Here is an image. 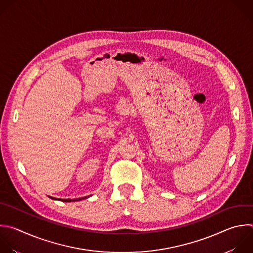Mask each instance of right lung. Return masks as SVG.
Segmentation results:
<instances>
[{
    "mask_svg": "<svg viewBox=\"0 0 253 253\" xmlns=\"http://www.w3.org/2000/svg\"><path fill=\"white\" fill-rule=\"evenodd\" d=\"M50 199H52V200H58V201H61V202H66V203H70V202H77V201H81V200H84V199H87V198H89V196L88 197H84V198H78V199H56V198H52V197H49Z\"/></svg>",
    "mask_w": 253,
    "mask_h": 253,
    "instance_id": "obj_1",
    "label": "right lung"
}]
</instances>
